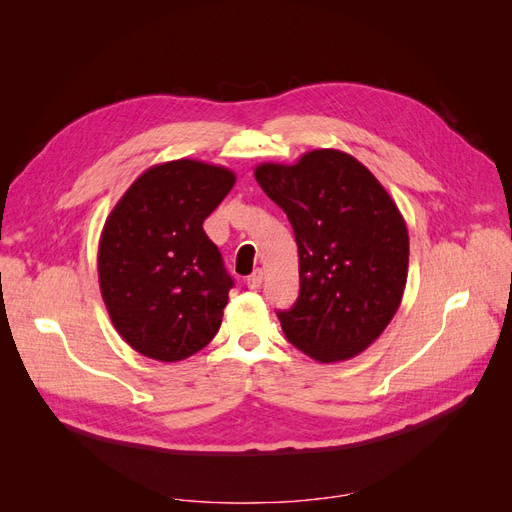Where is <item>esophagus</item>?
Returning <instances> with one entry per match:
<instances>
[{
	"label": "esophagus",
	"instance_id": "esophagus-1",
	"mask_svg": "<svg viewBox=\"0 0 512 512\" xmlns=\"http://www.w3.org/2000/svg\"><path fill=\"white\" fill-rule=\"evenodd\" d=\"M245 284H247V288H250V290L260 288V284H262V269H256L250 277H247Z\"/></svg>",
	"mask_w": 512,
	"mask_h": 512
}]
</instances>
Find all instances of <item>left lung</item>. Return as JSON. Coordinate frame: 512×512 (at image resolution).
<instances>
[{"mask_svg": "<svg viewBox=\"0 0 512 512\" xmlns=\"http://www.w3.org/2000/svg\"><path fill=\"white\" fill-rule=\"evenodd\" d=\"M254 177L299 247V299L277 312L286 339L320 363L361 354L389 327L408 280V228L395 200L337 149L258 164Z\"/></svg>", "mask_w": 512, "mask_h": 512, "instance_id": "obj_1", "label": "left lung"}]
</instances>
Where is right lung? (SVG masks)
I'll list each match as a JSON object with an SVG mask.
<instances>
[{
  "label": "right lung",
  "instance_id": "1",
  "mask_svg": "<svg viewBox=\"0 0 512 512\" xmlns=\"http://www.w3.org/2000/svg\"><path fill=\"white\" fill-rule=\"evenodd\" d=\"M235 181L230 168L198 160L156 164L106 218L100 292L117 333L143 356L177 363L218 333L232 280L203 222Z\"/></svg>",
  "mask_w": 512,
  "mask_h": 512
}]
</instances>
